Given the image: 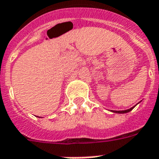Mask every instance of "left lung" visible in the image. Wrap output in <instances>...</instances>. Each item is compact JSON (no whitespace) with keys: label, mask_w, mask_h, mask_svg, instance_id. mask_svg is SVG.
Returning a JSON list of instances; mask_svg holds the SVG:
<instances>
[{"label":"left lung","mask_w":159,"mask_h":159,"mask_svg":"<svg viewBox=\"0 0 159 159\" xmlns=\"http://www.w3.org/2000/svg\"><path fill=\"white\" fill-rule=\"evenodd\" d=\"M137 105V104H136ZM135 105V106H136ZM130 107V109H127V110H122V111H113V110H110V111H111V112H114V113H118V114H124V113H127V112H129V111H130L132 110V109L134 108V107Z\"/></svg>","instance_id":"1"}]
</instances>
